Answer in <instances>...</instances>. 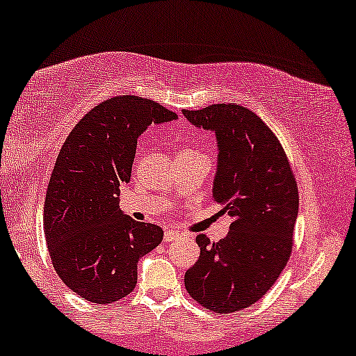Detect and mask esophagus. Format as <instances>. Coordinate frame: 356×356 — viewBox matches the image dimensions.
Instances as JSON below:
<instances>
[{
    "instance_id": "esophagus-1",
    "label": "esophagus",
    "mask_w": 356,
    "mask_h": 356,
    "mask_svg": "<svg viewBox=\"0 0 356 356\" xmlns=\"http://www.w3.org/2000/svg\"><path fill=\"white\" fill-rule=\"evenodd\" d=\"M179 233L175 230H165V241H177L179 240Z\"/></svg>"
}]
</instances>
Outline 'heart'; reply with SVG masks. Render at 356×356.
<instances>
[{"label": "heart", "mask_w": 356, "mask_h": 356, "mask_svg": "<svg viewBox=\"0 0 356 356\" xmlns=\"http://www.w3.org/2000/svg\"><path fill=\"white\" fill-rule=\"evenodd\" d=\"M184 152H188V150H184Z\"/></svg>", "instance_id": "b5f03b06"}]
</instances>
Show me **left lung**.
<instances>
[{
    "label": "left lung",
    "mask_w": 356,
    "mask_h": 356,
    "mask_svg": "<svg viewBox=\"0 0 356 356\" xmlns=\"http://www.w3.org/2000/svg\"><path fill=\"white\" fill-rule=\"evenodd\" d=\"M183 115L196 128L216 133L212 197L233 217L220 241L197 235L201 254L184 274V286L204 308L235 313L262 298L286 266L298 188L279 139L256 113L216 104Z\"/></svg>",
    "instance_id": "obj_1"
}]
</instances>
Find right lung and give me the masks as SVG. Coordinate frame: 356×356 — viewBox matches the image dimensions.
Returning <instances> with one entry per match:
<instances>
[{
  "mask_svg": "<svg viewBox=\"0 0 356 356\" xmlns=\"http://www.w3.org/2000/svg\"><path fill=\"white\" fill-rule=\"evenodd\" d=\"M178 115L136 95L102 102L71 131L58 154L43 204V232L60 279L90 303L124 298L138 284V261L163 230L118 206L129 183L138 138Z\"/></svg>",
  "mask_w": 356,
  "mask_h": 356,
  "instance_id": "obj_1",
  "label": "right lung"
}]
</instances>
